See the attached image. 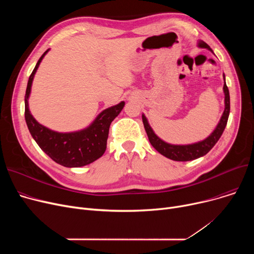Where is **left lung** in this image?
I'll use <instances>...</instances> for the list:
<instances>
[{"mask_svg":"<svg viewBox=\"0 0 254 254\" xmlns=\"http://www.w3.org/2000/svg\"><path fill=\"white\" fill-rule=\"evenodd\" d=\"M197 47L199 48H206L210 50L213 53V50L210 48V46L205 43L202 40H199L197 42ZM223 93H224V111L220 117L219 123L217 124L216 127L214 128L211 134L204 140L198 141L191 144H171L163 139L159 138L152 127H150L147 117L145 114H142V120L144 124V127L146 132H147V136L149 139V142L151 145L164 156L172 159V161L176 162H189L193 161L198 157H202L205 154H207L214 146L219 138L221 137L222 132L226 127V123H228L229 115H230V92L229 88L226 86L225 83V76L223 74Z\"/></svg>","mask_w":254,"mask_h":254,"instance_id":"8db88e82","label":"left lung"}]
</instances>
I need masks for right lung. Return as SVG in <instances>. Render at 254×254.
<instances>
[{"instance_id":"obj_1","label":"right lung","mask_w":254,"mask_h":254,"mask_svg":"<svg viewBox=\"0 0 254 254\" xmlns=\"http://www.w3.org/2000/svg\"><path fill=\"white\" fill-rule=\"evenodd\" d=\"M48 51L49 49L39 59L29 78L24 97L25 123L39 147L56 163L66 168L83 167L97 161L104 154L110 125L122 112L126 103L122 101L103 110L88 127L75 131L60 132L39 124L30 111L29 98L35 74Z\"/></svg>"}]
</instances>
